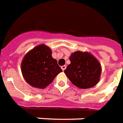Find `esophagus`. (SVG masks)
<instances>
[{
  "mask_svg": "<svg viewBox=\"0 0 123 123\" xmlns=\"http://www.w3.org/2000/svg\"><path fill=\"white\" fill-rule=\"evenodd\" d=\"M61 68H62V70L64 71V70H65V69L66 68V65H64V66H61Z\"/></svg>",
  "mask_w": 123,
  "mask_h": 123,
  "instance_id": "esophagus-1",
  "label": "esophagus"
}]
</instances>
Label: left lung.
I'll return each mask as SVG.
<instances>
[{
    "mask_svg": "<svg viewBox=\"0 0 123 123\" xmlns=\"http://www.w3.org/2000/svg\"><path fill=\"white\" fill-rule=\"evenodd\" d=\"M69 59L70 64L64 72L75 86L89 89L98 83L102 66L94 55L87 51H77L70 55Z\"/></svg>",
    "mask_w": 123,
    "mask_h": 123,
    "instance_id": "obj_1",
    "label": "left lung"
}]
</instances>
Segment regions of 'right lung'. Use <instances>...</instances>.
<instances>
[{
  "mask_svg": "<svg viewBox=\"0 0 123 123\" xmlns=\"http://www.w3.org/2000/svg\"><path fill=\"white\" fill-rule=\"evenodd\" d=\"M51 54L52 51L49 47L40 44L24 56L21 65V72L31 86L44 89L62 71Z\"/></svg>",
  "mask_w": 123,
  "mask_h": 123,
  "instance_id": "add662e5",
  "label": "right lung"
}]
</instances>
